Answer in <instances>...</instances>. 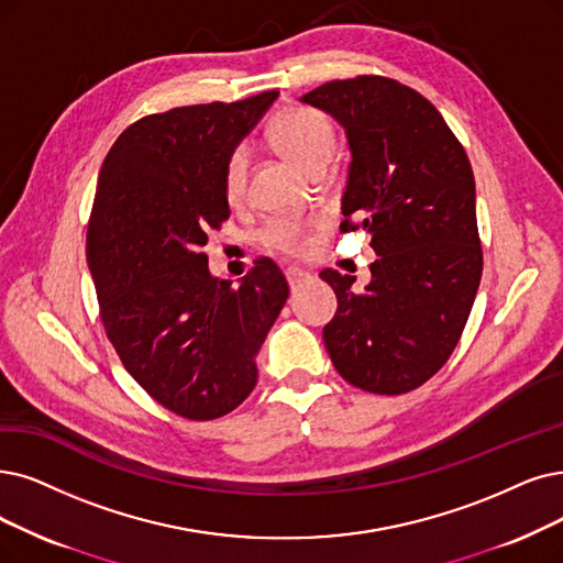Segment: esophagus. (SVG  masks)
I'll use <instances>...</instances> for the list:
<instances>
[{"mask_svg":"<svg viewBox=\"0 0 563 563\" xmlns=\"http://www.w3.org/2000/svg\"><path fill=\"white\" fill-rule=\"evenodd\" d=\"M307 279H309V275L302 273V269H298V267H288V269H286V282H288L290 288L300 286V284L307 282Z\"/></svg>","mask_w":563,"mask_h":563,"instance_id":"34e87169","label":"esophagus"}]
</instances>
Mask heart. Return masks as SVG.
<instances>
[{
  "mask_svg": "<svg viewBox=\"0 0 563 563\" xmlns=\"http://www.w3.org/2000/svg\"><path fill=\"white\" fill-rule=\"evenodd\" d=\"M273 141L286 159L305 173L321 164H330L336 147L334 129L328 118L323 112L305 106L282 112L273 124ZM246 170H250V150L240 145L233 150L227 164V191L231 198H238L244 191ZM319 227V219L286 217L269 223L261 240L267 250L302 254L309 246V233Z\"/></svg>",
  "mask_w": 563,
  "mask_h": 563,
  "instance_id": "heart-1",
  "label": "heart"
}]
</instances>
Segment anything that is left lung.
I'll return each mask as SVG.
<instances>
[{
    "instance_id": "8db88e82",
    "label": "left lung",
    "mask_w": 563,
    "mask_h": 563,
    "mask_svg": "<svg viewBox=\"0 0 563 563\" xmlns=\"http://www.w3.org/2000/svg\"><path fill=\"white\" fill-rule=\"evenodd\" d=\"M300 101L344 126L342 229L357 219L378 256L365 290L351 275L321 273L336 294L325 349L351 386L409 393L451 357L478 294L474 170L441 112L397 80H330Z\"/></svg>"
}]
</instances>
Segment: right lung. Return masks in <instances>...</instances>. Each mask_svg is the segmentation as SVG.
I'll use <instances>...</instances> for the list:
<instances>
[{
  "instance_id": "add662e5",
  "label": "right lung",
  "mask_w": 563,
  "mask_h": 563,
  "mask_svg": "<svg viewBox=\"0 0 563 563\" xmlns=\"http://www.w3.org/2000/svg\"><path fill=\"white\" fill-rule=\"evenodd\" d=\"M277 89L131 124L103 159L87 229L101 321L126 372L168 411L214 420L256 386V355L288 298L273 261L212 277L208 231L231 214L227 164Z\"/></svg>"
}]
</instances>
